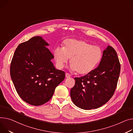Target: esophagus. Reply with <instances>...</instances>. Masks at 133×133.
I'll use <instances>...</instances> for the list:
<instances>
[{"label":"esophagus","mask_w":133,"mask_h":133,"mask_svg":"<svg viewBox=\"0 0 133 133\" xmlns=\"http://www.w3.org/2000/svg\"><path fill=\"white\" fill-rule=\"evenodd\" d=\"M70 76H71V75H70L69 73H66V77H67V78H69V77H70Z\"/></svg>","instance_id":"34e87169"}]
</instances>
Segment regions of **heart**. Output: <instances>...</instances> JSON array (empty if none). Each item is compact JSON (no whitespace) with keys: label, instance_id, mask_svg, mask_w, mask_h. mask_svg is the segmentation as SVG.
<instances>
[{"label":"heart","instance_id":"obj_1","mask_svg":"<svg viewBox=\"0 0 133 133\" xmlns=\"http://www.w3.org/2000/svg\"><path fill=\"white\" fill-rule=\"evenodd\" d=\"M102 55V50L99 46L76 39L65 41L63 48H57L54 51L55 58L59 68H63L69 59L72 69L79 74L92 71L100 63Z\"/></svg>","mask_w":133,"mask_h":133}]
</instances>
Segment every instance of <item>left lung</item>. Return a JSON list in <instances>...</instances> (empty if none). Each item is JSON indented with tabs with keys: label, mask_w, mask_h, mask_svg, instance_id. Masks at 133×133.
<instances>
[{
	"label": "left lung",
	"mask_w": 133,
	"mask_h": 133,
	"mask_svg": "<svg viewBox=\"0 0 133 133\" xmlns=\"http://www.w3.org/2000/svg\"><path fill=\"white\" fill-rule=\"evenodd\" d=\"M120 72L117 52L108 46L104 50L99 66L81 77H75L70 97L76 107L84 110L98 108L113 96Z\"/></svg>",
	"instance_id": "obj_1"
}]
</instances>
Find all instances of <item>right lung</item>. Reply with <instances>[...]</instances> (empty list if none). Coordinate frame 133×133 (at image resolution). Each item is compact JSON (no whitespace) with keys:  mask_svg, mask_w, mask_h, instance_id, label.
<instances>
[{"mask_svg":"<svg viewBox=\"0 0 133 133\" xmlns=\"http://www.w3.org/2000/svg\"><path fill=\"white\" fill-rule=\"evenodd\" d=\"M41 37L36 36L20 44L10 66V75L16 92L24 102L34 106L48 102L65 73L55 68L54 58Z\"/></svg>","mask_w":133,"mask_h":133,"instance_id":"1","label":"right lung"}]
</instances>
